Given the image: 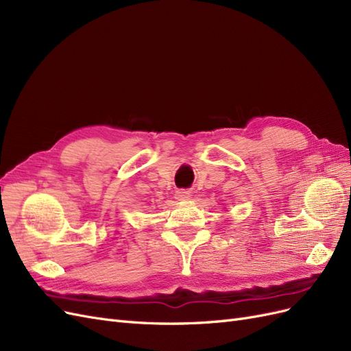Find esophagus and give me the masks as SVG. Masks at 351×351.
<instances>
[{
	"instance_id": "1",
	"label": "esophagus",
	"mask_w": 351,
	"mask_h": 351,
	"mask_svg": "<svg viewBox=\"0 0 351 351\" xmlns=\"http://www.w3.org/2000/svg\"><path fill=\"white\" fill-rule=\"evenodd\" d=\"M176 199H178V200H187V199H190V193L186 192V190H177V192H176Z\"/></svg>"
}]
</instances>
